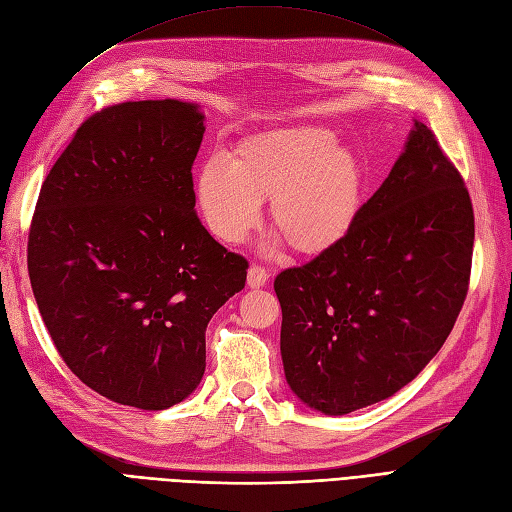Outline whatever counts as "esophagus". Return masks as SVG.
Returning a JSON list of instances; mask_svg holds the SVG:
<instances>
[{
    "instance_id": "obj_1",
    "label": "esophagus",
    "mask_w": 512,
    "mask_h": 512,
    "mask_svg": "<svg viewBox=\"0 0 512 512\" xmlns=\"http://www.w3.org/2000/svg\"><path fill=\"white\" fill-rule=\"evenodd\" d=\"M269 282V271L262 269L258 265H252L250 269H247V286L250 288H262L267 286Z\"/></svg>"
}]
</instances>
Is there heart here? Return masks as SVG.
Returning <instances> with one entry per match:
<instances>
[{
	"instance_id": "1",
	"label": "heart",
	"mask_w": 512,
	"mask_h": 512,
	"mask_svg": "<svg viewBox=\"0 0 512 512\" xmlns=\"http://www.w3.org/2000/svg\"><path fill=\"white\" fill-rule=\"evenodd\" d=\"M271 198L269 218L301 256H322L342 245L367 203V170L333 130L286 126L245 136L228 158L198 166L194 200L211 235L243 243L260 222V203Z\"/></svg>"
}]
</instances>
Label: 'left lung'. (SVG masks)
<instances>
[{
  "label": "left lung",
  "mask_w": 512,
  "mask_h": 512,
  "mask_svg": "<svg viewBox=\"0 0 512 512\" xmlns=\"http://www.w3.org/2000/svg\"><path fill=\"white\" fill-rule=\"evenodd\" d=\"M472 245L466 185L414 119L352 235L275 277L290 391L307 408L342 416L404 389L453 331Z\"/></svg>",
  "instance_id": "1"
}]
</instances>
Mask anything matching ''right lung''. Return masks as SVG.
Instances as JSON below:
<instances>
[{"label": "right lung", "instance_id": "obj_1", "mask_svg": "<svg viewBox=\"0 0 512 512\" xmlns=\"http://www.w3.org/2000/svg\"><path fill=\"white\" fill-rule=\"evenodd\" d=\"M205 113L181 100L108 106L44 179L27 243L40 316L61 359L102 397L166 410L205 374V331L247 260L196 215Z\"/></svg>", "mask_w": 512, "mask_h": 512}]
</instances>
